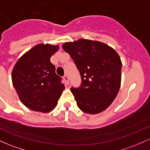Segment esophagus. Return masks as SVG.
I'll return each mask as SVG.
<instances>
[{"label": "esophagus", "instance_id": "esophagus-1", "mask_svg": "<svg viewBox=\"0 0 150 150\" xmlns=\"http://www.w3.org/2000/svg\"><path fill=\"white\" fill-rule=\"evenodd\" d=\"M63 79H64V80L65 81L67 85H68V84H69V79H68V77L66 75H64V76H63Z\"/></svg>", "mask_w": 150, "mask_h": 150}]
</instances>
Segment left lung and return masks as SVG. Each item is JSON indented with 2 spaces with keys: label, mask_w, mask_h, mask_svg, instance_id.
I'll return each mask as SVG.
<instances>
[{
  "label": "left lung",
  "mask_w": 150,
  "mask_h": 150,
  "mask_svg": "<svg viewBox=\"0 0 150 150\" xmlns=\"http://www.w3.org/2000/svg\"><path fill=\"white\" fill-rule=\"evenodd\" d=\"M62 48L69 53L78 69L82 83L71 92L79 108L97 114L106 109L119 91L122 63L113 48L97 41L80 39Z\"/></svg>",
  "instance_id": "left-lung-1"
}]
</instances>
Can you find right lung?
Masks as SVG:
<instances>
[{"label": "right lung", "instance_id": "add662e5", "mask_svg": "<svg viewBox=\"0 0 150 150\" xmlns=\"http://www.w3.org/2000/svg\"><path fill=\"white\" fill-rule=\"evenodd\" d=\"M59 46L39 44L19 58L12 81L20 101L35 111L49 113L56 106L65 89L50 58Z\"/></svg>", "mask_w": 150, "mask_h": 150}]
</instances>
